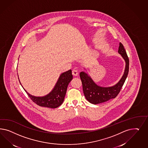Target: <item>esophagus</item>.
I'll return each instance as SVG.
<instances>
[{
	"label": "esophagus",
	"mask_w": 148,
	"mask_h": 148,
	"mask_svg": "<svg viewBox=\"0 0 148 148\" xmlns=\"http://www.w3.org/2000/svg\"><path fill=\"white\" fill-rule=\"evenodd\" d=\"M72 74H73V76H77V75H78V72H77V71H76L75 69H73V70L72 71Z\"/></svg>",
	"instance_id": "esophagus-1"
}]
</instances>
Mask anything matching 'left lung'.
<instances>
[{
    "label": "left lung",
    "mask_w": 148,
    "mask_h": 148,
    "mask_svg": "<svg viewBox=\"0 0 148 148\" xmlns=\"http://www.w3.org/2000/svg\"><path fill=\"white\" fill-rule=\"evenodd\" d=\"M118 53L125 61V69L121 79L115 85L108 87H100L97 85L85 72L80 73L84 94L86 99L90 103L95 105L106 102L111 99L115 98L120 92L129 73V59L121 43H119Z\"/></svg>",
    "instance_id": "1"
}]
</instances>
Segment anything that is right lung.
Here are the masks:
<instances>
[{
	"instance_id": "obj_1",
	"label": "right lung",
	"mask_w": 148,
	"mask_h": 148,
	"mask_svg": "<svg viewBox=\"0 0 148 148\" xmlns=\"http://www.w3.org/2000/svg\"><path fill=\"white\" fill-rule=\"evenodd\" d=\"M73 79L71 69L63 73L52 91L44 97H35L25 91L33 102L37 105L45 108H58L64 101L68 85ZM20 82V81H19Z\"/></svg>"
}]
</instances>
